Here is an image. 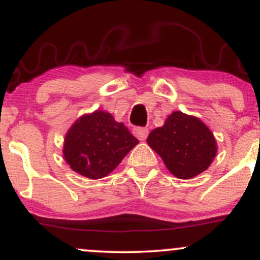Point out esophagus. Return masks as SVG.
Wrapping results in <instances>:
<instances>
[{
	"instance_id": "34e87169",
	"label": "esophagus",
	"mask_w": 260,
	"mask_h": 260,
	"mask_svg": "<svg viewBox=\"0 0 260 260\" xmlns=\"http://www.w3.org/2000/svg\"><path fill=\"white\" fill-rule=\"evenodd\" d=\"M133 133L139 140H144L148 137L149 131L148 128H144V127H136L133 129Z\"/></svg>"
}]
</instances>
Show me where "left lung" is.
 <instances>
[{
    "instance_id": "obj_1",
    "label": "left lung",
    "mask_w": 260,
    "mask_h": 260,
    "mask_svg": "<svg viewBox=\"0 0 260 260\" xmlns=\"http://www.w3.org/2000/svg\"><path fill=\"white\" fill-rule=\"evenodd\" d=\"M169 171L189 180L205 171L216 155V140L199 118L175 111L162 127L155 128L147 139Z\"/></svg>"
}]
</instances>
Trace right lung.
I'll list each match as a JSON object with an SVG mask.
<instances>
[{"label":"right lung","mask_w":260,"mask_h":260,"mask_svg":"<svg viewBox=\"0 0 260 260\" xmlns=\"http://www.w3.org/2000/svg\"><path fill=\"white\" fill-rule=\"evenodd\" d=\"M137 144L138 139L123 123L100 110L82 116L68 129L63 156L77 174L99 180L117 168Z\"/></svg>","instance_id":"right-lung-1"}]
</instances>
